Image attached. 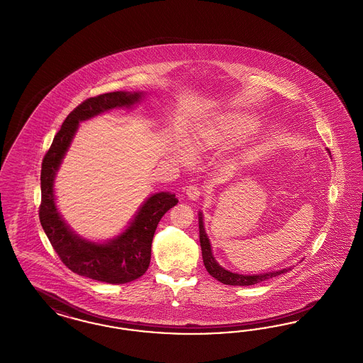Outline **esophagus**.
Listing matches in <instances>:
<instances>
[{
  "label": "esophagus",
  "instance_id": "obj_1",
  "mask_svg": "<svg viewBox=\"0 0 363 363\" xmlns=\"http://www.w3.org/2000/svg\"><path fill=\"white\" fill-rule=\"evenodd\" d=\"M185 194L188 197L189 200L197 201L201 197V189L199 186H194V185H190L185 190Z\"/></svg>",
  "mask_w": 363,
  "mask_h": 363
}]
</instances>
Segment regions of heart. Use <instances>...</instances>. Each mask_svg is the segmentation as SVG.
<instances>
[{
    "instance_id": "b5f03b06",
    "label": "heart",
    "mask_w": 363,
    "mask_h": 363,
    "mask_svg": "<svg viewBox=\"0 0 363 363\" xmlns=\"http://www.w3.org/2000/svg\"><path fill=\"white\" fill-rule=\"evenodd\" d=\"M253 116L242 113H221L202 121L188 138V150L194 158H201L213 150L228 147L247 140L259 130ZM173 157L181 164H188L189 155L182 143L175 142Z\"/></svg>"
}]
</instances>
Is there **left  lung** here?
<instances>
[{
	"instance_id": "8db88e82",
	"label": "left lung",
	"mask_w": 363,
	"mask_h": 363,
	"mask_svg": "<svg viewBox=\"0 0 363 363\" xmlns=\"http://www.w3.org/2000/svg\"><path fill=\"white\" fill-rule=\"evenodd\" d=\"M327 152L331 157L328 149H327ZM199 228H200V244L203 265H205L206 271L209 272V275L213 276L216 280L221 281L223 284H226V286H253V284L265 281L271 277L286 274L288 269H291V267H287V268H283V269H279V271L256 274V275H244V274L228 271L224 267H221L213 256L212 245H211V240L208 238V233L205 230L202 212H199Z\"/></svg>"
}]
</instances>
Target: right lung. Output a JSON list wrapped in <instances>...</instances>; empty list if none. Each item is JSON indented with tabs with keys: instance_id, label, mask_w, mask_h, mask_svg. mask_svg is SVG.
<instances>
[{
	"instance_id": "obj_1",
	"label": "right lung",
	"mask_w": 363,
	"mask_h": 363,
	"mask_svg": "<svg viewBox=\"0 0 363 363\" xmlns=\"http://www.w3.org/2000/svg\"><path fill=\"white\" fill-rule=\"evenodd\" d=\"M142 91H115L89 98L69 113L53 138L41 166L40 223L59 257L72 272L108 284H125L143 275L151 259V242L163 214L177 205L170 191H160L142 202L134 217L116 236L98 241L80 236L65 223L56 203L55 178L79 125L113 108L131 110L145 98Z\"/></svg>"
}]
</instances>
